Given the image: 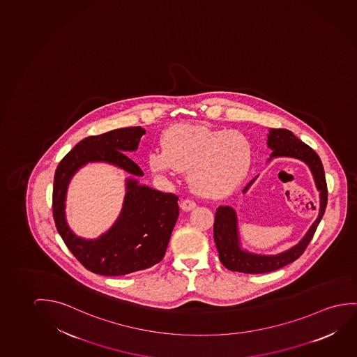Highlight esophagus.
<instances>
[{
  "mask_svg": "<svg viewBox=\"0 0 357 357\" xmlns=\"http://www.w3.org/2000/svg\"><path fill=\"white\" fill-rule=\"evenodd\" d=\"M195 207H197V204L189 199H185L181 202V208L183 211H192Z\"/></svg>",
  "mask_w": 357,
  "mask_h": 357,
  "instance_id": "1",
  "label": "esophagus"
}]
</instances>
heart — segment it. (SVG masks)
<instances>
[{
    "instance_id": "heart-1",
    "label": "heart",
    "mask_w": 357,
    "mask_h": 357,
    "mask_svg": "<svg viewBox=\"0 0 357 357\" xmlns=\"http://www.w3.org/2000/svg\"><path fill=\"white\" fill-rule=\"evenodd\" d=\"M162 149L149 155L157 173L188 171V181L202 197L221 199L236 192L248 176L253 144L238 130L205 125H173L162 136Z\"/></svg>"
}]
</instances>
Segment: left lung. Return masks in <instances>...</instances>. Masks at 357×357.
<instances>
[{"mask_svg":"<svg viewBox=\"0 0 357 357\" xmlns=\"http://www.w3.org/2000/svg\"><path fill=\"white\" fill-rule=\"evenodd\" d=\"M266 144L270 150L273 151L270 155L269 162L273 158L287 157L301 160L308 165L321 197L319 213L298 243L281 253L265 255L250 253L247 249L242 248L238 231L237 212L231 206L218 207L213 223V239L218 247L221 263L231 271H238L244 274H264L281 269L289 263L295 261L296 259L300 258L307 245L310 244V239L314 236L315 229L326 211L328 188L324 168L319 155H317L310 146L305 145V142L297 139L289 130L270 129ZM255 179L257 176L244 188L243 192H248L249 188L252 186Z\"/></svg>","mask_w":357,"mask_h":357,"instance_id":"left-lung-1","label":"left lung"}]
</instances>
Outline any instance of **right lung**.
<instances>
[{"label":"right lung","instance_id":"right-lung-1","mask_svg":"<svg viewBox=\"0 0 357 357\" xmlns=\"http://www.w3.org/2000/svg\"><path fill=\"white\" fill-rule=\"evenodd\" d=\"M146 134L141 126L121 128L88 136L73 147L57 165L54 176L52 212L66 247L86 269L104 276H120L149 269L160 263L179 216L178 197L139 184L144 176L139 165L125 152L137 150ZM115 165L132 176L126 180L123 208L107 233L96 240L78 238L66 221L64 207L72 176L87 162Z\"/></svg>","mask_w":357,"mask_h":357}]
</instances>
